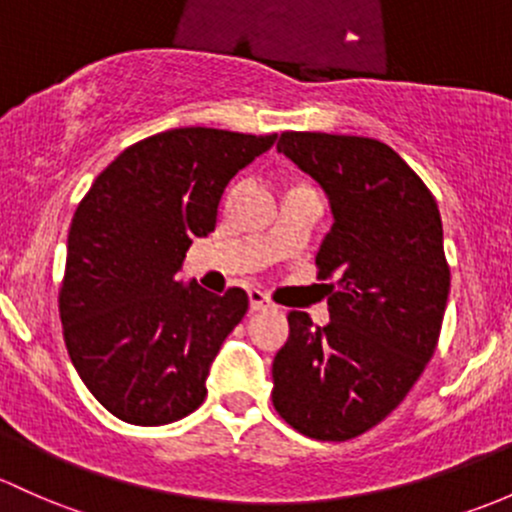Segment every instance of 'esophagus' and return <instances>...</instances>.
Segmentation results:
<instances>
[{"label":"esophagus","mask_w":512,"mask_h":512,"mask_svg":"<svg viewBox=\"0 0 512 512\" xmlns=\"http://www.w3.org/2000/svg\"><path fill=\"white\" fill-rule=\"evenodd\" d=\"M247 297H250V309L252 311H262V309H270V306H272L270 297H267L262 289H250V292H247Z\"/></svg>","instance_id":"1"}]
</instances>
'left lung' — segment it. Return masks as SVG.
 I'll return each instance as SVG.
<instances>
[{
    "instance_id": "left-lung-1",
    "label": "left lung",
    "mask_w": 512,
    "mask_h": 512,
    "mask_svg": "<svg viewBox=\"0 0 512 512\" xmlns=\"http://www.w3.org/2000/svg\"><path fill=\"white\" fill-rule=\"evenodd\" d=\"M277 152L319 181L333 225L316 255L326 326L289 311L272 405L299 434L348 441L400 405L437 351L449 262L432 191L378 139L282 132Z\"/></svg>"
}]
</instances>
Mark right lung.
<instances>
[{
	"instance_id": "add662e5",
	"label": "right lung",
	"mask_w": 512,
	"mask_h": 512,
	"mask_svg": "<svg viewBox=\"0 0 512 512\" xmlns=\"http://www.w3.org/2000/svg\"><path fill=\"white\" fill-rule=\"evenodd\" d=\"M277 134L179 127L132 144L95 179L68 233L58 289L63 338L85 387L117 419L176 422L206 400L220 343L245 316V289L176 279L193 238L215 230L225 186Z\"/></svg>"
}]
</instances>
